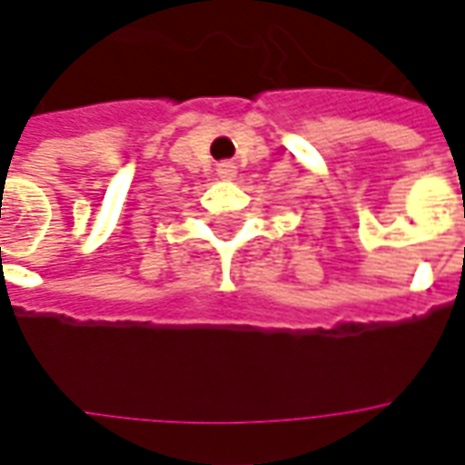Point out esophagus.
<instances>
[{
	"label": "esophagus",
	"mask_w": 465,
	"mask_h": 465,
	"mask_svg": "<svg viewBox=\"0 0 465 465\" xmlns=\"http://www.w3.org/2000/svg\"><path fill=\"white\" fill-rule=\"evenodd\" d=\"M219 177H233L232 164H219Z\"/></svg>",
	"instance_id": "esophagus-1"
}]
</instances>
